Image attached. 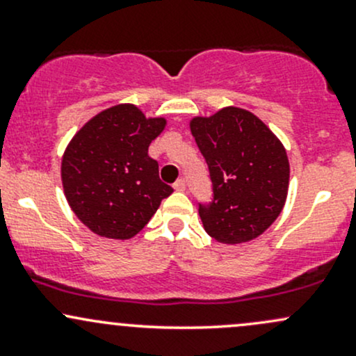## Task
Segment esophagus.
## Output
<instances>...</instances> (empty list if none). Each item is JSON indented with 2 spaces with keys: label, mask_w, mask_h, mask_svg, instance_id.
<instances>
[{
  "label": "esophagus",
  "mask_w": 356,
  "mask_h": 356,
  "mask_svg": "<svg viewBox=\"0 0 356 356\" xmlns=\"http://www.w3.org/2000/svg\"><path fill=\"white\" fill-rule=\"evenodd\" d=\"M174 189L181 191V192L186 191V181H184V179H179V181L174 184Z\"/></svg>",
  "instance_id": "1"
}]
</instances>
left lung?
I'll list each match as a JSON object with an SVG mask.
<instances>
[{
    "instance_id": "8db88e82",
    "label": "left lung",
    "mask_w": 356,
    "mask_h": 356,
    "mask_svg": "<svg viewBox=\"0 0 356 356\" xmlns=\"http://www.w3.org/2000/svg\"><path fill=\"white\" fill-rule=\"evenodd\" d=\"M191 132L212 182V201L199 204L204 229L224 244L263 234L288 195L289 162L283 144L259 118L238 107L192 118Z\"/></svg>"
}]
</instances>
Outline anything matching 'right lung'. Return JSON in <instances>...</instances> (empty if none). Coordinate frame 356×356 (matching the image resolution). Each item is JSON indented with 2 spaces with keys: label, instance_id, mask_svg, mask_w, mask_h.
Masks as SVG:
<instances>
[{
  "label": "right lung",
  "instance_id": "add662e5",
  "mask_svg": "<svg viewBox=\"0 0 356 356\" xmlns=\"http://www.w3.org/2000/svg\"><path fill=\"white\" fill-rule=\"evenodd\" d=\"M165 118H145L136 105H115L87 122L61 161L72 211L104 238L130 239L144 229L172 187L159 177L149 145Z\"/></svg>",
  "mask_w": 356,
  "mask_h": 356
}]
</instances>
